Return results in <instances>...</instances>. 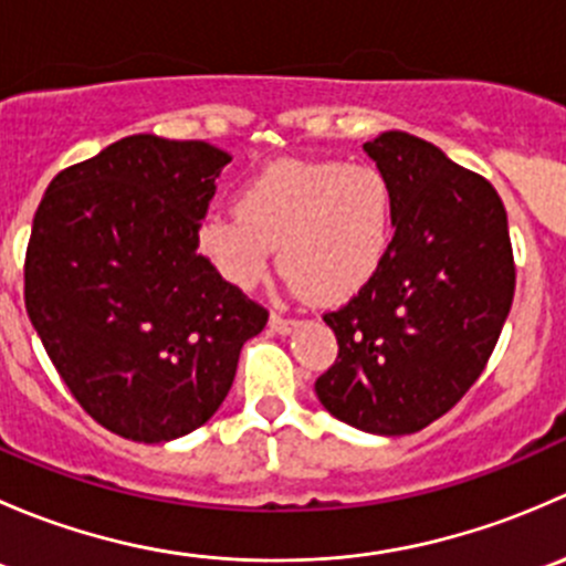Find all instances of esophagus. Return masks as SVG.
I'll return each instance as SVG.
<instances>
[{"label":"esophagus","mask_w":566,"mask_h":566,"mask_svg":"<svg viewBox=\"0 0 566 566\" xmlns=\"http://www.w3.org/2000/svg\"><path fill=\"white\" fill-rule=\"evenodd\" d=\"M268 325H271V331H276V334H290V331L298 325V319L282 317V315H276V312H271V319H268Z\"/></svg>","instance_id":"1"}]
</instances>
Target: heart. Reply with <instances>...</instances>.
<instances>
[{
    "mask_svg": "<svg viewBox=\"0 0 566 566\" xmlns=\"http://www.w3.org/2000/svg\"><path fill=\"white\" fill-rule=\"evenodd\" d=\"M397 199L384 169L336 158H284L241 182L235 213L197 227V249L235 290L265 279L279 243L293 293L342 304L367 290L394 241Z\"/></svg>",
    "mask_w": 566,
    "mask_h": 566,
    "instance_id": "heart-1",
    "label": "heart"
}]
</instances>
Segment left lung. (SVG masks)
Wrapping results in <instances>:
<instances>
[{
  "label": "left lung",
  "instance_id": "obj_1",
  "mask_svg": "<svg viewBox=\"0 0 566 566\" xmlns=\"http://www.w3.org/2000/svg\"><path fill=\"white\" fill-rule=\"evenodd\" d=\"M394 186V241L375 282L325 312L336 361L323 408L375 436L424 430L476 384L515 295L506 210L482 175L386 130L364 145Z\"/></svg>",
  "mask_w": 566,
  "mask_h": 566
}]
</instances>
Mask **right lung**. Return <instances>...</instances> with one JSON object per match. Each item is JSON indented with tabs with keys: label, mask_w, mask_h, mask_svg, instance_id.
<instances>
[{
	"label": "right lung",
	"mask_w": 566,
	"mask_h": 566,
	"mask_svg": "<svg viewBox=\"0 0 566 566\" xmlns=\"http://www.w3.org/2000/svg\"><path fill=\"white\" fill-rule=\"evenodd\" d=\"M232 158L208 142L125 136L45 188L24 262V304L76 402L139 443L202 427L235 380L265 306L197 251Z\"/></svg>",
	"instance_id": "1"
}]
</instances>
